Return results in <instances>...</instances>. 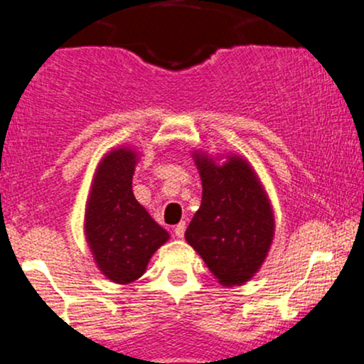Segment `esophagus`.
Masks as SVG:
<instances>
[{
	"label": "esophagus",
	"mask_w": 364,
	"mask_h": 364,
	"mask_svg": "<svg viewBox=\"0 0 364 364\" xmlns=\"http://www.w3.org/2000/svg\"><path fill=\"white\" fill-rule=\"evenodd\" d=\"M185 230H186V223L185 222L178 223V225L174 227V236L176 237H183V236H185Z\"/></svg>",
	"instance_id": "obj_1"
}]
</instances>
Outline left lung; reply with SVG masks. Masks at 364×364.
Returning <instances> with one entry per match:
<instances>
[{"label": "left lung", "mask_w": 364, "mask_h": 364, "mask_svg": "<svg viewBox=\"0 0 364 364\" xmlns=\"http://www.w3.org/2000/svg\"><path fill=\"white\" fill-rule=\"evenodd\" d=\"M196 164L203 200L185 237L220 284L243 285L262 266L273 241L271 204L247 160L229 156L216 165L197 153Z\"/></svg>", "instance_id": "8db88e82"}]
</instances>
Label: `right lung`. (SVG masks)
<instances>
[{
    "label": "right lung",
    "mask_w": 364,
    "mask_h": 364,
    "mask_svg": "<svg viewBox=\"0 0 364 364\" xmlns=\"http://www.w3.org/2000/svg\"><path fill=\"white\" fill-rule=\"evenodd\" d=\"M137 156L128 148L112 149L95 172L86 208V240L102 273L116 284L144 274L149 259L168 232L149 216L132 192Z\"/></svg>",
    "instance_id": "right-lung-1"
}]
</instances>
